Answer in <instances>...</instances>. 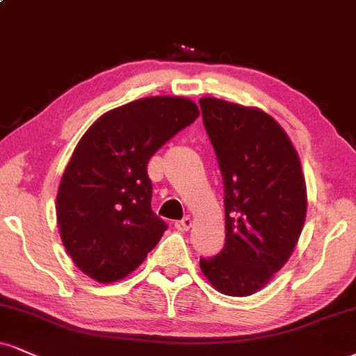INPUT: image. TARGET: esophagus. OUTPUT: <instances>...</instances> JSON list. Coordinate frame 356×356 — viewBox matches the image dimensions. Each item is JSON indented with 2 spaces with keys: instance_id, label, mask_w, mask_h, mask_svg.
I'll return each instance as SVG.
<instances>
[{
  "instance_id": "obj_1",
  "label": "esophagus",
  "mask_w": 356,
  "mask_h": 356,
  "mask_svg": "<svg viewBox=\"0 0 356 356\" xmlns=\"http://www.w3.org/2000/svg\"><path fill=\"white\" fill-rule=\"evenodd\" d=\"M174 225H175V229L179 230V232H187V230H189L192 227V219H191V217H184L182 220H177Z\"/></svg>"
}]
</instances>
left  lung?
Listing matches in <instances>:
<instances>
[{
  "instance_id": "left-lung-1",
  "label": "left lung",
  "mask_w": 356,
  "mask_h": 356,
  "mask_svg": "<svg viewBox=\"0 0 356 356\" xmlns=\"http://www.w3.org/2000/svg\"><path fill=\"white\" fill-rule=\"evenodd\" d=\"M224 181L225 245L200 270L217 292H259L292 255L307 186L292 140L270 114L217 97L199 101Z\"/></svg>"
}]
</instances>
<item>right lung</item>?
<instances>
[{
    "mask_svg": "<svg viewBox=\"0 0 356 356\" xmlns=\"http://www.w3.org/2000/svg\"><path fill=\"white\" fill-rule=\"evenodd\" d=\"M197 118L187 97H143L102 114L81 137L56 197L59 235L81 272L113 284L157 245L167 225L151 209L147 162Z\"/></svg>",
    "mask_w": 356,
    "mask_h": 356,
    "instance_id": "add662e5",
    "label": "right lung"
}]
</instances>
